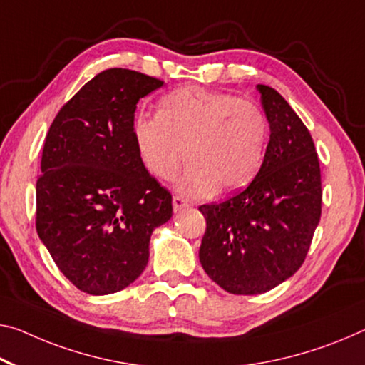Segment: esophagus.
<instances>
[{"label":"esophagus","mask_w":365,"mask_h":365,"mask_svg":"<svg viewBox=\"0 0 365 365\" xmlns=\"http://www.w3.org/2000/svg\"><path fill=\"white\" fill-rule=\"evenodd\" d=\"M186 207H189V202L186 199L179 197V195H175V197H173V210L181 212L182 209H186Z\"/></svg>","instance_id":"1"}]
</instances>
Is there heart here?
<instances>
[{"label":"heart","instance_id":"b5f03b06","mask_svg":"<svg viewBox=\"0 0 365 365\" xmlns=\"http://www.w3.org/2000/svg\"><path fill=\"white\" fill-rule=\"evenodd\" d=\"M267 117L250 99L204 88L176 89L160 101L158 115L133 122L137 153L151 176L173 179L187 158L176 187L186 197L233 192L261 165Z\"/></svg>","mask_w":365,"mask_h":365}]
</instances>
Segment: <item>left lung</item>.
Segmentation results:
<instances>
[{
    "label": "left lung",
    "instance_id": "left-lung-1",
    "mask_svg": "<svg viewBox=\"0 0 365 365\" xmlns=\"http://www.w3.org/2000/svg\"><path fill=\"white\" fill-rule=\"evenodd\" d=\"M269 122L264 160L250 186L200 205L207 228L199 259L237 295L267 292L304 264L322 217V175L313 138L276 89L257 85Z\"/></svg>",
    "mask_w": 365,
    "mask_h": 365
}]
</instances>
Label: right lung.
<instances>
[{
	"mask_svg": "<svg viewBox=\"0 0 365 365\" xmlns=\"http://www.w3.org/2000/svg\"><path fill=\"white\" fill-rule=\"evenodd\" d=\"M163 81L110 68L55 117L36 186V228L55 264L83 292L130 285L150 257V237L173 215L171 194L140 161L133 119L140 98Z\"/></svg>",
	"mask_w": 365,
	"mask_h": 365,
	"instance_id": "1",
	"label": "right lung"
}]
</instances>
